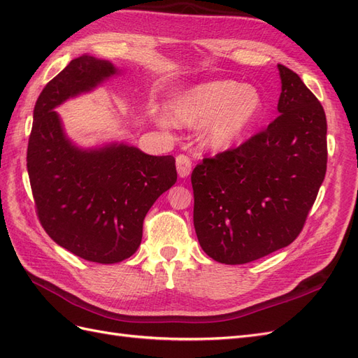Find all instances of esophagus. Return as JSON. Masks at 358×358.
<instances>
[{
    "label": "esophagus",
    "instance_id": "1",
    "mask_svg": "<svg viewBox=\"0 0 358 358\" xmlns=\"http://www.w3.org/2000/svg\"><path fill=\"white\" fill-rule=\"evenodd\" d=\"M176 167L180 178H188L191 175V167H192L191 158L185 154H179L176 157Z\"/></svg>",
    "mask_w": 358,
    "mask_h": 358
}]
</instances>
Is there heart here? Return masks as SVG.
<instances>
[{"label": "heart", "instance_id": "1", "mask_svg": "<svg viewBox=\"0 0 358 358\" xmlns=\"http://www.w3.org/2000/svg\"><path fill=\"white\" fill-rule=\"evenodd\" d=\"M263 99L254 86L234 80H213L178 94L169 106L175 124L206 122L203 143L212 150L231 148L263 115Z\"/></svg>", "mask_w": 358, "mask_h": 358}]
</instances>
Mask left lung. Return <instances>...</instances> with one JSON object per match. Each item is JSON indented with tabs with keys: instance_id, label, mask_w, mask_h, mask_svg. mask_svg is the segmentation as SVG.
I'll use <instances>...</instances> for the list:
<instances>
[{
	"instance_id": "1",
	"label": "left lung",
	"mask_w": 358,
	"mask_h": 358,
	"mask_svg": "<svg viewBox=\"0 0 358 358\" xmlns=\"http://www.w3.org/2000/svg\"><path fill=\"white\" fill-rule=\"evenodd\" d=\"M278 69L280 115L192 170L197 239L218 263H251L294 242L326 176V113L299 74Z\"/></svg>"
}]
</instances>
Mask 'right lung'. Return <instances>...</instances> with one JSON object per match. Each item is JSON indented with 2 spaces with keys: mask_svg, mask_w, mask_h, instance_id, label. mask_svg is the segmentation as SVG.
<instances>
[{
  "mask_svg": "<svg viewBox=\"0 0 358 358\" xmlns=\"http://www.w3.org/2000/svg\"><path fill=\"white\" fill-rule=\"evenodd\" d=\"M116 73L109 61L73 59L37 99L27 152L43 229L67 251L101 264L137 251L148 210L178 179L171 155H148L124 143L80 149L64 133L53 109Z\"/></svg>",
  "mask_w": 358,
  "mask_h": 358,
  "instance_id": "obj_1",
  "label": "right lung"
}]
</instances>
